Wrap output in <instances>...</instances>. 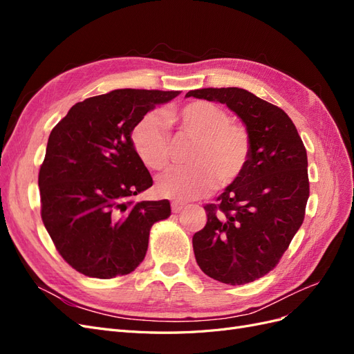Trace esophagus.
<instances>
[{"label":"esophagus","mask_w":354,"mask_h":354,"mask_svg":"<svg viewBox=\"0 0 354 354\" xmlns=\"http://www.w3.org/2000/svg\"><path fill=\"white\" fill-rule=\"evenodd\" d=\"M183 208H185V203H181V202L171 203V209H173V212H180Z\"/></svg>","instance_id":"esophagus-1"}]
</instances>
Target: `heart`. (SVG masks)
Here are the masks:
<instances>
[{
    "label": "heart",
    "instance_id": "1",
    "mask_svg": "<svg viewBox=\"0 0 354 354\" xmlns=\"http://www.w3.org/2000/svg\"><path fill=\"white\" fill-rule=\"evenodd\" d=\"M168 127L180 134L195 138L187 162L190 167L173 168L156 181L159 196L176 201H192L214 187L234 183L246 169L252 153L248 130L230 121L221 106L207 100L190 102L178 109L149 113L131 131V143L138 159L151 169H162L171 158Z\"/></svg>",
    "mask_w": 354,
    "mask_h": 354
}]
</instances>
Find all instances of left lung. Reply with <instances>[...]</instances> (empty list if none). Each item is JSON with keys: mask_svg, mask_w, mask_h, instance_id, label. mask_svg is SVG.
Segmentation results:
<instances>
[{"mask_svg": "<svg viewBox=\"0 0 354 354\" xmlns=\"http://www.w3.org/2000/svg\"><path fill=\"white\" fill-rule=\"evenodd\" d=\"M190 95L226 104L251 136L243 174L203 207L207 224L192 239L203 273L227 285L250 283L274 269L303 224L310 195L306 147L291 118L250 91L201 88Z\"/></svg>", "mask_w": 354, "mask_h": 354, "instance_id": "1", "label": "left lung"}]
</instances>
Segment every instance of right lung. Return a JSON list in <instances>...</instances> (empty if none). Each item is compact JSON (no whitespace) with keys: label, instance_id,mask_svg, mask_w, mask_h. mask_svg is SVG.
Here are the masks:
<instances>
[{"label":"right lung","instance_id":"right-lung-1","mask_svg":"<svg viewBox=\"0 0 354 354\" xmlns=\"http://www.w3.org/2000/svg\"><path fill=\"white\" fill-rule=\"evenodd\" d=\"M178 94L113 90L73 104L51 130L38 176L41 218L77 272L97 279L131 273L145 259L151 227L171 216L167 199L133 201L153 180L131 131Z\"/></svg>","mask_w":354,"mask_h":354}]
</instances>
